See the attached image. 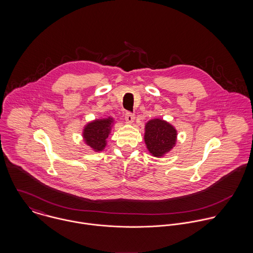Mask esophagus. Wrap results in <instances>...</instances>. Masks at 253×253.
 <instances>
[{
	"mask_svg": "<svg viewBox=\"0 0 253 253\" xmlns=\"http://www.w3.org/2000/svg\"><path fill=\"white\" fill-rule=\"evenodd\" d=\"M125 119H126V123H129V124H132L133 122H134V120H135V117H134V115L133 114H131V113H126V117H125Z\"/></svg>",
	"mask_w": 253,
	"mask_h": 253,
	"instance_id": "34e87169",
	"label": "esophagus"
}]
</instances>
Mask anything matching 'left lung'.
Listing matches in <instances>:
<instances>
[{
    "instance_id": "1",
    "label": "left lung",
    "mask_w": 253,
    "mask_h": 253,
    "mask_svg": "<svg viewBox=\"0 0 253 253\" xmlns=\"http://www.w3.org/2000/svg\"><path fill=\"white\" fill-rule=\"evenodd\" d=\"M144 141L153 157L162 158L176 144L177 130L163 119H152L145 125Z\"/></svg>"
}]
</instances>
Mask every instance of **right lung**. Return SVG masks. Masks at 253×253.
I'll return each instance as SVG.
<instances>
[{
    "label": "right lung",
    "mask_w": 253,
    "mask_h": 253,
    "mask_svg": "<svg viewBox=\"0 0 253 253\" xmlns=\"http://www.w3.org/2000/svg\"><path fill=\"white\" fill-rule=\"evenodd\" d=\"M115 121L108 117L96 119L87 123L83 129V139L94 152H101L107 145V138L111 133Z\"/></svg>",
    "instance_id": "obj_1"
}]
</instances>
